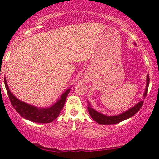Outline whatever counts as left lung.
<instances>
[{"label": "left lung", "instance_id": "left-lung-1", "mask_svg": "<svg viewBox=\"0 0 159 159\" xmlns=\"http://www.w3.org/2000/svg\"><path fill=\"white\" fill-rule=\"evenodd\" d=\"M147 87H146L145 93L143 94V97L145 98L147 96V90H148L149 87V75H147ZM143 104V101H140L136 105H134V107L132 108L129 109V110L125 111V112L122 113V114L116 115V116H106V115H104L101 113H98L96 110H94L92 107H91L90 104L88 102L87 104V110L89 111V114H90V116L92 117V119L95 120L96 123L99 124H102V125H112V124H116L119 123L120 122L123 121V120L129 119V118L132 117L134 116V114L140 110V107H142Z\"/></svg>", "mask_w": 159, "mask_h": 159}]
</instances>
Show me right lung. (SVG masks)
<instances>
[{
    "label": "right lung",
    "instance_id": "1",
    "mask_svg": "<svg viewBox=\"0 0 159 159\" xmlns=\"http://www.w3.org/2000/svg\"><path fill=\"white\" fill-rule=\"evenodd\" d=\"M4 84L10 102L15 110L25 119L38 123H48L54 121L59 116L60 113L64 106L66 98L70 91V88L66 90L64 93L62 94L61 98L54 105L47 108H39L34 105L23 102L13 96L9 89L5 78Z\"/></svg>",
    "mask_w": 159,
    "mask_h": 159
}]
</instances>
